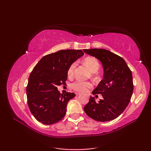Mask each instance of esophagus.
<instances>
[{"label":"esophagus","mask_w":151,"mask_h":151,"mask_svg":"<svg viewBox=\"0 0 151 151\" xmlns=\"http://www.w3.org/2000/svg\"><path fill=\"white\" fill-rule=\"evenodd\" d=\"M81 94V93H76V95H80Z\"/></svg>","instance_id":"obj_1"}]
</instances>
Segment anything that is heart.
<instances>
[{
  "label": "heart",
  "mask_w": 151,
  "mask_h": 151,
  "mask_svg": "<svg viewBox=\"0 0 151 151\" xmlns=\"http://www.w3.org/2000/svg\"><path fill=\"white\" fill-rule=\"evenodd\" d=\"M84 63L87 66L89 70L93 73H96L99 69L100 65L98 60L94 57L89 56L86 58L84 60ZM76 67V63H73L69 67L67 70V75L69 76L73 75ZM93 84L90 82H84L81 81H76L72 83L71 88L76 91L85 92L87 91L89 89L92 88Z\"/></svg>",
  "instance_id": "heart-1"
}]
</instances>
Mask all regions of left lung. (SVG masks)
<instances>
[{
    "instance_id": "8db88e82",
    "label": "left lung",
    "mask_w": 151,
    "mask_h": 151,
    "mask_svg": "<svg viewBox=\"0 0 151 151\" xmlns=\"http://www.w3.org/2000/svg\"><path fill=\"white\" fill-rule=\"evenodd\" d=\"M84 52L95 57L102 63L104 77L92 93L101 94L96 102L90 96L84 107L89 117L97 121L114 120L123 113L132 97L134 85L132 72L123 58L103 49H84ZM97 96V95H96Z\"/></svg>"
}]
</instances>
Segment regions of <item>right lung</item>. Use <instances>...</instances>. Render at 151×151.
Masks as SVG:
<instances>
[{
  "label": "right lung",
  "instance_id": "right-lung-1",
  "mask_svg": "<svg viewBox=\"0 0 151 151\" xmlns=\"http://www.w3.org/2000/svg\"><path fill=\"white\" fill-rule=\"evenodd\" d=\"M82 50H61L41 58L31 72L27 87V102L34 117L44 124H52L65 116L73 93L61 94L58 86L65 84L71 63L84 55Z\"/></svg>",
  "mask_w": 151,
  "mask_h": 151
}]
</instances>
